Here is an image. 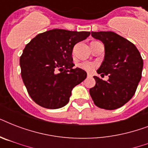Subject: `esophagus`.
<instances>
[{
	"label": "esophagus",
	"mask_w": 148,
	"mask_h": 148,
	"mask_svg": "<svg viewBox=\"0 0 148 148\" xmlns=\"http://www.w3.org/2000/svg\"><path fill=\"white\" fill-rule=\"evenodd\" d=\"M88 77H92L93 75L91 74H89V73H88Z\"/></svg>",
	"instance_id": "34e87169"
}]
</instances>
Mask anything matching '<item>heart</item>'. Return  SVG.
Instances as JSON below:
<instances>
[{"instance_id": "heart-1", "label": "heart", "mask_w": 148, "mask_h": 148, "mask_svg": "<svg viewBox=\"0 0 148 148\" xmlns=\"http://www.w3.org/2000/svg\"><path fill=\"white\" fill-rule=\"evenodd\" d=\"M96 65L94 63L88 62V61H84V62H81L78 64V67L81 68L82 70H84L86 71H91L95 68Z\"/></svg>"}]
</instances>
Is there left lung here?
Returning <instances> with one entry per match:
<instances>
[{
	"label": "left lung",
	"instance_id": "1",
	"mask_svg": "<svg viewBox=\"0 0 148 148\" xmlns=\"http://www.w3.org/2000/svg\"><path fill=\"white\" fill-rule=\"evenodd\" d=\"M104 45V59L97 74L108 75L107 81L95 76L96 84L89 92L94 103L105 110H114L133 97L141 78L143 59L135 45L112 31L91 32Z\"/></svg>",
	"mask_w": 148,
	"mask_h": 148
}]
</instances>
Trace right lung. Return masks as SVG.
Returning a JSON list of instances; mask_svg holds the SVG:
<instances>
[{
  "mask_svg": "<svg viewBox=\"0 0 148 148\" xmlns=\"http://www.w3.org/2000/svg\"><path fill=\"white\" fill-rule=\"evenodd\" d=\"M89 31L53 29L39 34L26 45L20 58L21 77L29 95L43 108L58 109L68 102L73 88L87 77L74 66V45Z\"/></svg>",
  "mask_w": 148,
  "mask_h": 148,
  "instance_id": "right-lung-1",
  "label": "right lung"
}]
</instances>
